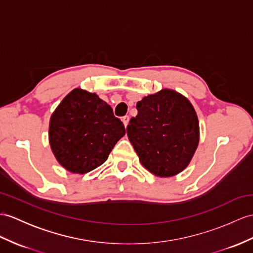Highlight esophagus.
<instances>
[{"label": "esophagus", "instance_id": "obj_1", "mask_svg": "<svg viewBox=\"0 0 253 253\" xmlns=\"http://www.w3.org/2000/svg\"><path fill=\"white\" fill-rule=\"evenodd\" d=\"M128 120H130V118H128V116H125L122 118V122H123V125H125V126L126 127L127 126V125H128Z\"/></svg>", "mask_w": 253, "mask_h": 253}]
</instances>
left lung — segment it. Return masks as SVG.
<instances>
[{
	"label": "left lung",
	"mask_w": 253,
	"mask_h": 253,
	"mask_svg": "<svg viewBox=\"0 0 253 253\" xmlns=\"http://www.w3.org/2000/svg\"><path fill=\"white\" fill-rule=\"evenodd\" d=\"M137 116L126 127L127 137L145 169L171 177L187 168L200 141L198 115L186 96L162 89L137 102Z\"/></svg>",
	"instance_id": "1"
}]
</instances>
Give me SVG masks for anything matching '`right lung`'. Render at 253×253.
<instances>
[{"instance_id":"obj_1","label":"right lung","mask_w":253,"mask_h":253,"mask_svg":"<svg viewBox=\"0 0 253 253\" xmlns=\"http://www.w3.org/2000/svg\"><path fill=\"white\" fill-rule=\"evenodd\" d=\"M126 128L96 93L76 88L49 121V144L57 161L71 173L85 174L106 161Z\"/></svg>"}]
</instances>
